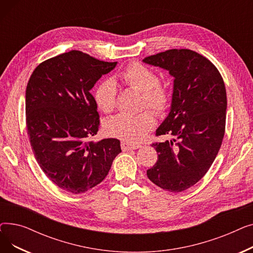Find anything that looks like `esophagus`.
<instances>
[{"mask_svg": "<svg viewBox=\"0 0 253 253\" xmlns=\"http://www.w3.org/2000/svg\"><path fill=\"white\" fill-rule=\"evenodd\" d=\"M141 147L140 144H131L129 142L126 141H122L121 142V148L123 151H130V150H136L139 149Z\"/></svg>", "mask_w": 253, "mask_h": 253, "instance_id": "1", "label": "esophagus"}]
</instances>
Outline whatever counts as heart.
Here are the masks:
<instances>
[{"label": "heart", "mask_w": 253, "mask_h": 253, "mask_svg": "<svg viewBox=\"0 0 253 253\" xmlns=\"http://www.w3.org/2000/svg\"><path fill=\"white\" fill-rule=\"evenodd\" d=\"M129 87L141 92L140 109L150 108L157 115H163L169 108L171 94L168 88L159 83L158 75L139 62L128 64L120 75ZM96 104L103 113L114 112L117 104V86L111 79L100 82L95 91ZM155 126V116L151 111L137 115H119L104 125L105 133L129 143L141 141Z\"/></svg>", "instance_id": "b5f03b06"}]
</instances>
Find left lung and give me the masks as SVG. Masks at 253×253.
<instances>
[{
	"instance_id": "8db88e82",
	"label": "left lung",
	"mask_w": 253,
	"mask_h": 253,
	"mask_svg": "<svg viewBox=\"0 0 253 253\" xmlns=\"http://www.w3.org/2000/svg\"><path fill=\"white\" fill-rule=\"evenodd\" d=\"M174 78L171 109L156 131L171 140L153 143L157 163L149 179L169 192H182L200 180L220 149L225 129L227 92L215 65L189 49H171L142 60Z\"/></svg>"
}]
</instances>
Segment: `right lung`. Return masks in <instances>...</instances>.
<instances>
[{
  "mask_svg": "<svg viewBox=\"0 0 253 253\" xmlns=\"http://www.w3.org/2000/svg\"><path fill=\"white\" fill-rule=\"evenodd\" d=\"M117 62L72 50L40 63L25 91L26 129L36 160L58 188L82 194L108 175L120 140H88L99 128L90 90Z\"/></svg>",
  "mask_w": 253,
  "mask_h": 253,
  "instance_id": "obj_1",
  "label": "right lung"
}]
</instances>
